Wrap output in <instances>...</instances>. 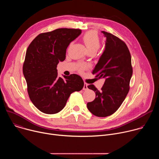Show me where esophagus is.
Instances as JSON below:
<instances>
[{
	"label": "esophagus",
	"mask_w": 159,
	"mask_h": 159,
	"mask_svg": "<svg viewBox=\"0 0 159 159\" xmlns=\"http://www.w3.org/2000/svg\"><path fill=\"white\" fill-rule=\"evenodd\" d=\"M83 89H84V90H87V89H88L87 84H86V83H84V87H83Z\"/></svg>",
	"instance_id": "1"
}]
</instances>
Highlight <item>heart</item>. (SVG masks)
Wrapping results in <instances>:
<instances>
[{"label": "heart", "instance_id": "heart-1", "mask_svg": "<svg viewBox=\"0 0 159 159\" xmlns=\"http://www.w3.org/2000/svg\"><path fill=\"white\" fill-rule=\"evenodd\" d=\"M83 41L89 53L93 52L96 53L99 48L101 45V40L99 35L96 31H88L83 36ZM85 69L84 65H80L79 70L82 71Z\"/></svg>", "mask_w": 159, "mask_h": 159}]
</instances>
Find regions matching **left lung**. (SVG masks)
Masks as SVG:
<instances>
[{
    "mask_svg": "<svg viewBox=\"0 0 159 159\" xmlns=\"http://www.w3.org/2000/svg\"><path fill=\"white\" fill-rule=\"evenodd\" d=\"M102 33L106 38L105 50L92 73L105 82L100 90L93 84L87 86L96 93L95 99L87 104V109L98 117L110 116L118 109L129 92L133 74L126 43L109 33Z\"/></svg>",
    "mask_w": 159,
    "mask_h": 159,
    "instance_id": "1",
    "label": "left lung"
}]
</instances>
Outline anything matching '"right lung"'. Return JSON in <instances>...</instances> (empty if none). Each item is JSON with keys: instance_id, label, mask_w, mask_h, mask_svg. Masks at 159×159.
<instances>
[{"instance_id": "right-lung-1", "label": "right lung", "mask_w": 159, "mask_h": 159, "mask_svg": "<svg viewBox=\"0 0 159 159\" xmlns=\"http://www.w3.org/2000/svg\"><path fill=\"white\" fill-rule=\"evenodd\" d=\"M82 33L79 29L59 28L38 34L27 49L22 71L30 100L42 112L53 115L61 111L70 95L82 89L77 74L58 77L57 65L65 60L69 44Z\"/></svg>"}]
</instances>
